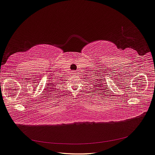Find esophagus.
Returning <instances> with one entry per match:
<instances>
[{
	"instance_id": "34e87169",
	"label": "esophagus",
	"mask_w": 155,
	"mask_h": 155,
	"mask_svg": "<svg viewBox=\"0 0 155 155\" xmlns=\"http://www.w3.org/2000/svg\"><path fill=\"white\" fill-rule=\"evenodd\" d=\"M73 73H74V75H77V72H76L75 71H73Z\"/></svg>"
}]
</instances>
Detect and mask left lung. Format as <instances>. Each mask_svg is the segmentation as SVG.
<instances>
[{"label":"left lung","instance_id":"8db88e82","mask_svg":"<svg viewBox=\"0 0 155 155\" xmlns=\"http://www.w3.org/2000/svg\"><path fill=\"white\" fill-rule=\"evenodd\" d=\"M97 91H98V90H97Z\"/></svg>","mask_w":155,"mask_h":155}]
</instances>
